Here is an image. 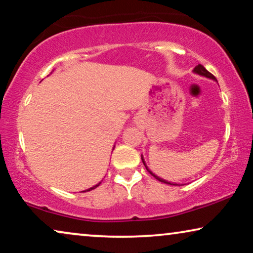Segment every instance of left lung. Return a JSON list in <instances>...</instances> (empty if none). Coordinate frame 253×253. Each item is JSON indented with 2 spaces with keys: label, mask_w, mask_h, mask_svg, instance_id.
I'll list each match as a JSON object with an SVG mask.
<instances>
[{
  "label": "left lung",
  "mask_w": 253,
  "mask_h": 253,
  "mask_svg": "<svg viewBox=\"0 0 253 253\" xmlns=\"http://www.w3.org/2000/svg\"><path fill=\"white\" fill-rule=\"evenodd\" d=\"M193 74H196V75H199V76H203V77H206V78H210V79H213V81H215L216 82V78L214 77V76L211 74V72H209L206 70L205 68L203 67L202 64H198L197 65V67L193 69ZM141 160H143V164L145 165V167H146V169H147V171L150 172V174L152 175V176H154L155 178L158 179V181H160V182H162V183H166V184H169V185H179V184H177V183H171V182H168V181H166V179H164V178H161V177H159V176H157L155 174H153V172H152L150 169H148V167L146 166V164H145V161H144V158H143V155H141Z\"/></svg>",
  "instance_id": "left-lung-1"
}]
</instances>
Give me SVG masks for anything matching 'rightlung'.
<instances>
[{"label": "right lung", "instance_id": "obj_1", "mask_svg": "<svg viewBox=\"0 0 253 253\" xmlns=\"http://www.w3.org/2000/svg\"><path fill=\"white\" fill-rule=\"evenodd\" d=\"M114 148H115V146H114ZM114 148H113V150H114ZM100 184H101V182H99V183H98V184L93 185V186H92V188H89V189H87V190H85V191H82V192H86V191H91V190H93V189H95V188H98V186H99Z\"/></svg>", "mask_w": 253, "mask_h": 253}]
</instances>
